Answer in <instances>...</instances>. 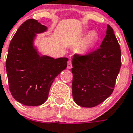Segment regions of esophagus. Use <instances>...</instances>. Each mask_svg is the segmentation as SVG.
Here are the masks:
<instances>
[{
	"instance_id": "esophagus-1",
	"label": "esophagus",
	"mask_w": 133,
	"mask_h": 133,
	"mask_svg": "<svg viewBox=\"0 0 133 133\" xmlns=\"http://www.w3.org/2000/svg\"><path fill=\"white\" fill-rule=\"evenodd\" d=\"M73 67V65H72V62L71 60H69L68 62V69H71Z\"/></svg>"
}]
</instances>
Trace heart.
Listing matches in <instances>:
<instances>
[{"mask_svg":"<svg viewBox=\"0 0 133 133\" xmlns=\"http://www.w3.org/2000/svg\"><path fill=\"white\" fill-rule=\"evenodd\" d=\"M97 39V34L95 32H90L88 37L86 38V40L84 42L82 45V51H86L95 43Z\"/></svg>","mask_w":133,"mask_h":133,"instance_id":"heart-1","label":"heart"}]
</instances>
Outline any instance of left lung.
<instances>
[{"mask_svg": "<svg viewBox=\"0 0 133 133\" xmlns=\"http://www.w3.org/2000/svg\"><path fill=\"white\" fill-rule=\"evenodd\" d=\"M121 65L120 46L112 28L108 24L100 48L87 55L73 56L72 93L75 102L87 108L103 102L114 91Z\"/></svg>", "mask_w": 133, "mask_h": 133, "instance_id": "8db88e82", "label": "left lung"}]
</instances>
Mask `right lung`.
<instances>
[{
	"label": "right lung",
	"mask_w": 133,
	"mask_h": 133,
	"mask_svg": "<svg viewBox=\"0 0 133 133\" xmlns=\"http://www.w3.org/2000/svg\"><path fill=\"white\" fill-rule=\"evenodd\" d=\"M47 28L28 19L19 26L10 42L6 61L9 88L13 97L26 106H38L48 98L54 80L67 67L68 58L40 56L33 45L36 34Z\"/></svg>",
	"instance_id": "1"
}]
</instances>
